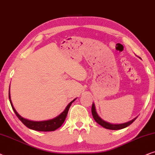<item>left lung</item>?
Instances as JSON below:
<instances>
[{
    "instance_id": "8db88e82",
    "label": "left lung",
    "mask_w": 155,
    "mask_h": 155,
    "mask_svg": "<svg viewBox=\"0 0 155 155\" xmlns=\"http://www.w3.org/2000/svg\"><path fill=\"white\" fill-rule=\"evenodd\" d=\"M91 113H92L93 117H94V120H96V122L97 123H98L99 125H101L102 127H105V128L109 129V130H115L123 129V128H125V127L129 126V125L132 124V123L135 121V120L137 118V117H136L134 119L132 120H130V121H128V122L125 123H122V124H111V123H109L108 122L104 121V120L101 119L100 117L98 116V115L97 114V113L96 111V108H95L94 104H92Z\"/></svg>"
}]
</instances>
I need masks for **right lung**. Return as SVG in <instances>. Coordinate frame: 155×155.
I'll return each mask as SVG.
<instances>
[{"mask_svg":"<svg viewBox=\"0 0 155 155\" xmlns=\"http://www.w3.org/2000/svg\"><path fill=\"white\" fill-rule=\"evenodd\" d=\"M9 99H10V104H11V106L12 108H13V110H14V112H15V115H17V117L19 118L20 120L21 121V122L23 123L26 127H28V128H30L31 130H34L42 131V132L54 131L55 130H57V128H59V127H61V125L63 124L64 122L70 106H71L72 103L76 100L75 98L72 101L70 102L69 104L67 105V106L66 107L65 110H64L60 115H59L58 116L54 117V118L48 120H44V121H32V120H27L25 118H24V117L20 116V115L17 113V111L15 110V108H14L13 106V104H12L11 99H10V91H9Z\"/></svg>","mask_w":155,"mask_h":155,"instance_id":"right-lung-1","label":"right lung"}]
</instances>
